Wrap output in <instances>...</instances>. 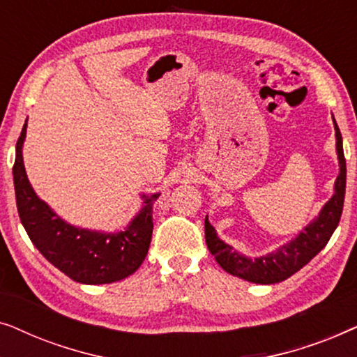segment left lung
<instances>
[{
  "mask_svg": "<svg viewBox=\"0 0 357 357\" xmlns=\"http://www.w3.org/2000/svg\"><path fill=\"white\" fill-rule=\"evenodd\" d=\"M333 125L336 135V153H338L340 160V175L336 177L335 182V195L330 198L328 203H325L319 216L299 236L292 238L289 243L278 248L276 252L268 253L265 257H243L216 236V231L209 224L206 216V219H204V238H206L209 252L216 258L222 270L245 281L257 282V284H275V282L284 281L299 271L328 243L330 237L333 236L335 229L338 226L341 213H343L346 190L343 138H341L340 128L335 119Z\"/></svg>",
  "mask_w": 357,
  "mask_h": 357,
  "instance_id": "left-lung-1",
  "label": "left lung"
}]
</instances>
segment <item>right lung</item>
Wrapping results in <instances>:
<instances>
[{"mask_svg":"<svg viewBox=\"0 0 357 357\" xmlns=\"http://www.w3.org/2000/svg\"><path fill=\"white\" fill-rule=\"evenodd\" d=\"M26 130L27 123H24L16 144L13 177L19 218L33 245L53 266L82 284H109L133 275L148 255L153 204L159 193L143 195L144 206L125 231L107 234L71 226L37 197L29 182L22 160Z\"/></svg>","mask_w":357,"mask_h":357,"instance_id":"1","label":"right lung"}]
</instances>
